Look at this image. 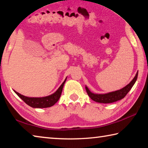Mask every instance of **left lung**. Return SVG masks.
<instances>
[{"instance_id":"left-lung-1","label":"left lung","mask_w":148,"mask_h":148,"mask_svg":"<svg viewBox=\"0 0 148 148\" xmlns=\"http://www.w3.org/2000/svg\"><path fill=\"white\" fill-rule=\"evenodd\" d=\"M138 77V72H136L135 76L133 79L128 85H127L122 89L119 90L114 91V92H109L107 94H101V95H98V94H94L91 92L87 87H85V89L89 97L95 101L98 102V103H112V102L116 101L118 100H122L126 96V95L129 92L131 88L133 87V85L135 84Z\"/></svg>"}]
</instances>
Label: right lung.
Here are the masks:
<instances>
[{"label":"right lung","instance_id":"1","mask_svg":"<svg viewBox=\"0 0 148 148\" xmlns=\"http://www.w3.org/2000/svg\"><path fill=\"white\" fill-rule=\"evenodd\" d=\"M66 78L61 84L60 87H59L58 89L56 91V92L50 96H45V97L29 98L21 95L18 92H16L15 90H14V92L29 106L34 107V108H47V107H52L59 100L61 92H62L63 86L66 82Z\"/></svg>","mask_w":148,"mask_h":148}]
</instances>
